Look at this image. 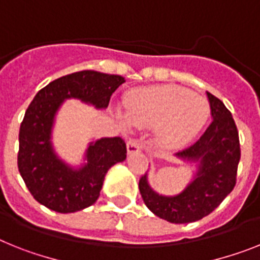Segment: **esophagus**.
Here are the masks:
<instances>
[{"mask_svg":"<svg viewBox=\"0 0 260 260\" xmlns=\"http://www.w3.org/2000/svg\"><path fill=\"white\" fill-rule=\"evenodd\" d=\"M126 150L128 153H136V152H140L141 150V144L139 143V140L136 139H129L128 143H126Z\"/></svg>","mask_w":260,"mask_h":260,"instance_id":"esophagus-1","label":"esophagus"}]
</instances>
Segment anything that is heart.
I'll return each instance as SVG.
<instances>
[{"label":"heart","mask_w":260,"mask_h":260,"mask_svg":"<svg viewBox=\"0 0 260 260\" xmlns=\"http://www.w3.org/2000/svg\"><path fill=\"white\" fill-rule=\"evenodd\" d=\"M123 124L139 128L156 125L162 145L177 148L190 141L209 116V103L202 96L177 86L137 88L125 96Z\"/></svg>","instance_id":"b5f03b06"}]
</instances>
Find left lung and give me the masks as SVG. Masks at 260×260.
Here are the masks:
<instances>
[{
    "label": "left lung",
    "instance_id": "1",
    "mask_svg": "<svg viewBox=\"0 0 260 260\" xmlns=\"http://www.w3.org/2000/svg\"><path fill=\"white\" fill-rule=\"evenodd\" d=\"M208 93L211 110L210 125L193 145L176 156L198 164L196 177L182 193L160 196L149 186L147 174L139 189L144 204L153 214L172 223H190L202 219L221 205L237 184L241 145L235 121L221 100Z\"/></svg>",
    "mask_w": 260,
    "mask_h": 260
}]
</instances>
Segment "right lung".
I'll return each mask as SVG.
<instances>
[{
	"instance_id": "add662e5",
	"label": "right lung",
	"mask_w": 260,
	"mask_h": 260,
	"mask_svg": "<svg viewBox=\"0 0 260 260\" xmlns=\"http://www.w3.org/2000/svg\"><path fill=\"white\" fill-rule=\"evenodd\" d=\"M124 82L120 75L84 70L52 80L34 96L19 128L17 162L26 186L39 204L58 213H75L96 202L108 169L125 160V143L121 137L89 143L87 164L74 169L54 152L52 124L66 99L75 98L107 108L112 93Z\"/></svg>"
}]
</instances>
